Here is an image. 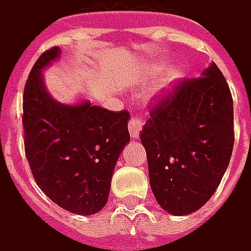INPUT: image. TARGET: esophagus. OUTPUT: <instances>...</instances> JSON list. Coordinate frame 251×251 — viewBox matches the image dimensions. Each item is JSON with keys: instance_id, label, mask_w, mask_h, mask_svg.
<instances>
[{"instance_id": "1", "label": "esophagus", "mask_w": 251, "mask_h": 251, "mask_svg": "<svg viewBox=\"0 0 251 251\" xmlns=\"http://www.w3.org/2000/svg\"><path fill=\"white\" fill-rule=\"evenodd\" d=\"M142 126H144V120H142L139 116H135V114L131 116V119H129L128 122V129L131 137H139V132H141V129H142Z\"/></svg>"}]
</instances>
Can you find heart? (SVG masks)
Instances as JSON below:
<instances>
[{"mask_svg": "<svg viewBox=\"0 0 251 251\" xmlns=\"http://www.w3.org/2000/svg\"><path fill=\"white\" fill-rule=\"evenodd\" d=\"M178 75H179V72H178V70H173V77H176Z\"/></svg>", "mask_w": 251, "mask_h": 251, "instance_id": "obj_1", "label": "heart"}]
</instances>
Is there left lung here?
Segmentation results:
<instances>
[{
	"label": "left lung",
	"mask_w": 251,
	"mask_h": 251,
	"mask_svg": "<svg viewBox=\"0 0 251 251\" xmlns=\"http://www.w3.org/2000/svg\"><path fill=\"white\" fill-rule=\"evenodd\" d=\"M141 142L152 192L167 213L191 214L213 196L235 142L232 94L216 63L161 94Z\"/></svg>",
	"instance_id": "8db88e82"
}]
</instances>
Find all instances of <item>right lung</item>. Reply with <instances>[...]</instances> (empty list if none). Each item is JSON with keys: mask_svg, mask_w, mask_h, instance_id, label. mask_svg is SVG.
<instances>
[{"mask_svg": "<svg viewBox=\"0 0 251 251\" xmlns=\"http://www.w3.org/2000/svg\"><path fill=\"white\" fill-rule=\"evenodd\" d=\"M58 56V47L44 52L25 85V153L35 182L53 203L91 216L107 201L114 166L129 142V113L90 100L72 106L52 99L41 70Z\"/></svg>", "mask_w": 251, "mask_h": 251, "instance_id": "1", "label": "right lung"}]
</instances>
